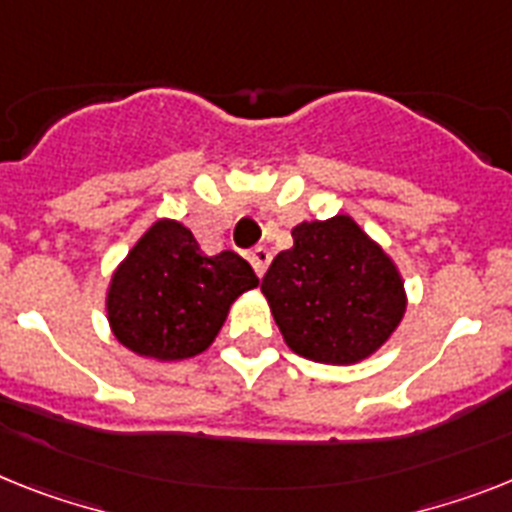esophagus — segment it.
I'll use <instances>...</instances> for the list:
<instances>
[{
    "label": "esophagus",
    "instance_id": "obj_1",
    "mask_svg": "<svg viewBox=\"0 0 512 512\" xmlns=\"http://www.w3.org/2000/svg\"><path fill=\"white\" fill-rule=\"evenodd\" d=\"M249 263H252V268H255L257 276H265V270H268V265H270V249H265V247L249 249Z\"/></svg>",
    "mask_w": 512,
    "mask_h": 512
}]
</instances>
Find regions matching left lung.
I'll return each instance as SVG.
<instances>
[{
  "label": "left lung",
  "instance_id": "left-lung-1",
  "mask_svg": "<svg viewBox=\"0 0 512 512\" xmlns=\"http://www.w3.org/2000/svg\"><path fill=\"white\" fill-rule=\"evenodd\" d=\"M291 236L260 286L286 346L322 364L375 354L406 312L393 260L351 216L304 221Z\"/></svg>",
  "mask_w": 512,
  "mask_h": 512
}]
</instances>
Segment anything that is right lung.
<instances>
[{"label": "right lung", "instance_id": "1", "mask_svg": "<svg viewBox=\"0 0 512 512\" xmlns=\"http://www.w3.org/2000/svg\"><path fill=\"white\" fill-rule=\"evenodd\" d=\"M260 278L231 249L203 255L187 226L161 218L114 270L109 325L122 346L158 362L203 354L216 341L236 296Z\"/></svg>", "mask_w": 512, "mask_h": 512}]
</instances>
